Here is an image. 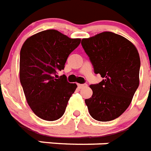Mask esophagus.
I'll return each instance as SVG.
<instances>
[{"mask_svg": "<svg viewBox=\"0 0 151 151\" xmlns=\"http://www.w3.org/2000/svg\"><path fill=\"white\" fill-rule=\"evenodd\" d=\"M87 86H87L86 84H81H81H79V85H78V87H79V88H86Z\"/></svg>", "mask_w": 151, "mask_h": 151, "instance_id": "1", "label": "esophagus"}]
</instances>
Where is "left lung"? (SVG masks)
Wrapping results in <instances>:
<instances>
[{"mask_svg": "<svg viewBox=\"0 0 151 151\" xmlns=\"http://www.w3.org/2000/svg\"><path fill=\"white\" fill-rule=\"evenodd\" d=\"M81 45L95 73L104 78L90 86L93 95L85 101L88 112L98 121L113 120L129 107L139 85L138 50L126 38L110 32L82 39Z\"/></svg>", "mask_w": 151, "mask_h": 151, "instance_id": "1", "label": "left lung"}]
</instances>
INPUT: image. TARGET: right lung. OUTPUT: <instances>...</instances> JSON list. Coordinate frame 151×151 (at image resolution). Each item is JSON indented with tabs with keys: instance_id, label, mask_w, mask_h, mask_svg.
I'll list each match as a JSON object with an SVG mask.
<instances>
[{
	"instance_id": "right-lung-1",
	"label": "right lung",
	"mask_w": 151,
	"mask_h": 151,
	"mask_svg": "<svg viewBox=\"0 0 151 151\" xmlns=\"http://www.w3.org/2000/svg\"><path fill=\"white\" fill-rule=\"evenodd\" d=\"M80 42L81 39H71L50 29L30 36L22 46L19 80L28 105L41 119L54 121L65 112L78 86L69 83L65 75L59 79L55 77Z\"/></svg>"
}]
</instances>
